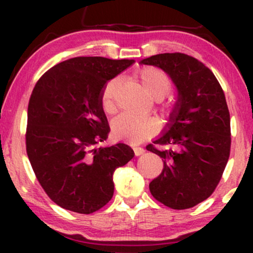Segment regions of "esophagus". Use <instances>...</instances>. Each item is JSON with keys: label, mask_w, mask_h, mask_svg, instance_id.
Segmentation results:
<instances>
[{"label": "esophagus", "mask_w": 253, "mask_h": 253, "mask_svg": "<svg viewBox=\"0 0 253 253\" xmlns=\"http://www.w3.org/2000/svg\"><path fill=\"white\" fill-rule=\"evenodd\" d=\"M133 151H134L135 156H141V155H144V152H145V150L143 149V147H133Z\"/></svg>", "instance_id": "obj_1"}]
</instances>
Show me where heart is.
<instances>
[{
  "label": "heart",
  "mask_w": 253,
  "mask_h": 253,
  "mask_svg": "<svg viewBox=\"0 0 253 253\" xmlns=\"http://www.w3.org/2000/svg\"><path fill=\"white\" fill-rule=\"evenodd\" d=\"M138 80L146 94L153 100H162L167 96L172 86L170 77L165 72L157 68H143L138 72ZM120 84L118 77L110 78L103 85L100 94L101 108L107 115L117 112V91ZM161 110L168 117L176 112V103L168 102L161 107ZM158 130V123L153 118H135L132 115L123 114L115 119L112 125V134L117 140H123L133 145L140 144L150 139Z\"/></svg>",
  "instance_id": "heart-1"
}]
</instances>
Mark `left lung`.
Wrapping results in <instances>:
<instances>
[{"mask_svg":"<svg viewBox=\"0 0 253 253\" xmlns=\"http://www.w3.org/2000/svg\"><path fill=\"white\" fill-rule=\"evenodd\" d=\"M140 63L161 68L178 90L169 129L153 141L172 149L146 146L164 163L150 191L167 207L188 210L214 193L228 162L231 119L225 94L213 72L188 54L161 53Z\"/></svg>","mask_w":253,"mask_h":253,"instance_id":"obj_1","label":"left lung"}]
</instances>
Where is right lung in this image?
I'll use <instances>...</instances> for the list:
<instances>
[{
  "mask_svg": "<svg viewBox=\"0 0 253 253\" xmlns=\"http://www.w3.org/2000/svg\"><path fill=\"white\" fill-rule=\"evenodd\" d=\"M134 60L76 57L39 78L27 112L26 151L37 179L58 206L91 214L114 194L113 173L134 156L128 145L97 147L109 126L100 94Z\"/></svg>",
  "mask_w": 253,
  "mask_h": 253,
  "instance_id": "obj_1",
  "label": "right lung"
}]
</instances>
